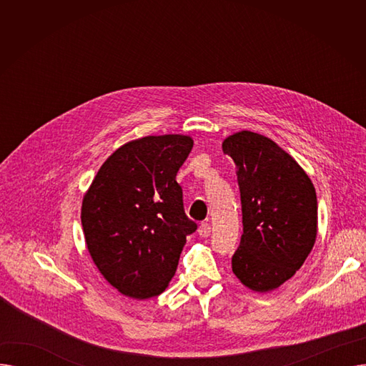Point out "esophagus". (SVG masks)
Wrapping results in <instances>:
<instances>
[{
	"label": "esophagus",
	"mask_w": 366,
	"mask_h": 366,
	"mask_svg": "<svg viewBox=\"0 0 366 366\" xmlns=\"http://www.w3.org/2000/svg\"><path fill=\"white\" fill-rule=\"evenodd\" d=\"M197 232H199L200 237H209L210 236V225L207 222H203V224H200Z\"/></svg>",
	"instance_id": "esophagus-1"
}]
</instances>
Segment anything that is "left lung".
Listing matches in <instances>:
<instances>
[{"label": "left lung", "mask_w": 366, "mask_h": 366, "mask_svg": "<svg viewBox=\"0 0 366 366\" xmlns=\"http://www.w3.org/2000/svg\"><path fill=\"white\" fill-rule=\"evenodd\" d=\"M222 151L236 164L242 200L243 234L233 273L254 292L274 291L300 270L315 246V185L291 154L259 133L229 134Z\"/></svg>", "instance_id": "obj_1"}]
</instances>
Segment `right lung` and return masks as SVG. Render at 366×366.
<instances>
[{
    "instance_id": "add662e5",
    "label": "right lung",
    "mask_w": 366,
    "mask_h": 366,
    "mask_svg": "<svg viewBox=\"0 0 366 366\" xmlns=\"http://www.w3.org/2000/svg\"><path fill=\"white\" fill-rule=\"evenodd\" d=\"M193 144L178 133L129 141L104 162L84 193L87 251L124 297L160 295L177 272L187 234L196 232L177 182Z\"/></svg>"
}]
</instances>
